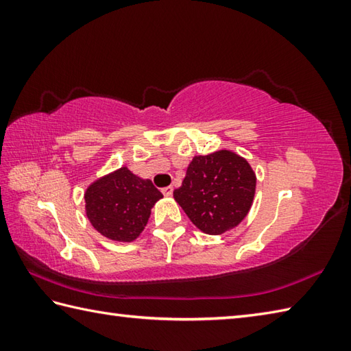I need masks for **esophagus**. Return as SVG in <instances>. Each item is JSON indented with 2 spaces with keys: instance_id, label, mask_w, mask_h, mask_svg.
I'll use <instances>...</instances> for the list:
<instances>
[{
  "instance_id": "34e87169",
  "label": "esophagus",
  "mask_w": 351,
  "mask_h": 351,
  "mask_svg": "<svg viewBox=\"0 0 351 351\" xmlns=\"http://www.w3.org/2000/svg\"><path fill=\"white\" fill-rule=\"evenodd\" d=\"M161 191H162V195H164V196H166V197H170L171 195H173V187H164Z\"/></svg>"
}]
</instances>
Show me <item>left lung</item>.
Here are the masks:
<instances>
[{"mask_svg":"<svg viewBox=\"0 0 351 351\" xmlns=\"http://www.w3.org/2000/svg\"><path fill=\"white\" fill-rule=\"evenodd\" d=\"M256 175L247 160L232 151L196 155L173 197L202 232L220 235L234 229L250 211Z\"/></svg>","mask_w":351,"mask_h":351,"instance_id":"8db88e82","label":"left lung"}]
</instances>
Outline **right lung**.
<instances>
[{
    "instance_id": "1",
    "label": "right lung",
    "mask_w": 351,
    "mask_h": 351,
    "mask_svg": "<svg viewBox=\"0 0 351 351\" xmlns=\"http://www.w3.org/2000/svg\"><path fill=\"white\" fill-rule=\"evenodd\" d=\"M161 197L151 180H141L128 167H121L88 185L86 214L101 235L131 243L143 232L152 206Z\"/></svg>"
}]
</instances>
